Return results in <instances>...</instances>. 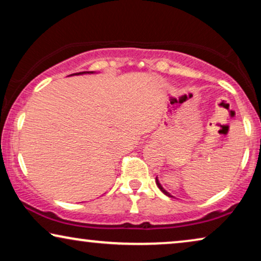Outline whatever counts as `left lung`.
Segmentation results:
<instances>
[{
  "label": "left lung",
  "instance_id": "left-lung-1",
  "mask_svg": "<svg viewBox=\"0 0 261 261\" xmlns=\"http://www.w3.org/2000/svg\"><path fill=\"white\" fill-rule=\"evenodd\" d=\"M155 183H156V185H158V188L160 189V190H162L163 192H164V194H165L166 196H169V197H172V196H171L170 194H169V192H167L166 190H165V189H164L163 187H162V184H160L159 183V180H158V178H155Z\"/></svg>",
  "mask_w": 261,
  "mask_h": 261
}]
</instances>
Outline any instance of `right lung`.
Masks as SVG:
<instances>
[{
  "mask_svg": "<svg viewBox=\"0 0 261 261\" xmlns=\"http://www.w3.org/2000/svg\"><path fill=\"white\" fill-rule=\"evenodd\" d=\"M81 73H92V71H84V72H77L76 74H81Z\"/></svg>",
  "mask_w": 261,
  "mask_h": 261,
  "instance_id": "add662e5",
  "label": "right lung"
}]
</instances>
